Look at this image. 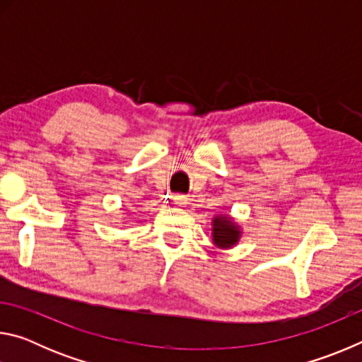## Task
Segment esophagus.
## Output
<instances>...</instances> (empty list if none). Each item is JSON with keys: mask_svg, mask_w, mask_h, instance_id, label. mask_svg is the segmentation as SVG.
<instances>
[{"mask_svg": "<svg viewBox=\"0 0 362 362\" xmlns=\"http://www.w3.org/2000/svg\"><path fill=\"white\" fill-rule=\"evenodd\" d=\"M173 201H174L175 206L183 207L188 203V198H187V196H183V194H175V196H173Z\"/></svg>", "mask_w": 362, "mask_h": 362, "instance_id": "34e87169", "label": "esophagus"}]
</instances>
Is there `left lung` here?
<instances>
[{
  "mask_svg": "<svg viewBox=\"0 0 362 362\" xmlns=\"http://www.w3.org/2000/svg\"><path fill=\"white\" fill-rule=\"evenodd\" d=\"M240 226L231 218L225 216H217L212 220V238L214 244L218 247H231L240 240Z\"/></svg>",
  "mask_w": 362,
  "mask_h": 362,
  "instance_id": "obj_1",
  "label": "left lung"
}]
</instances>
